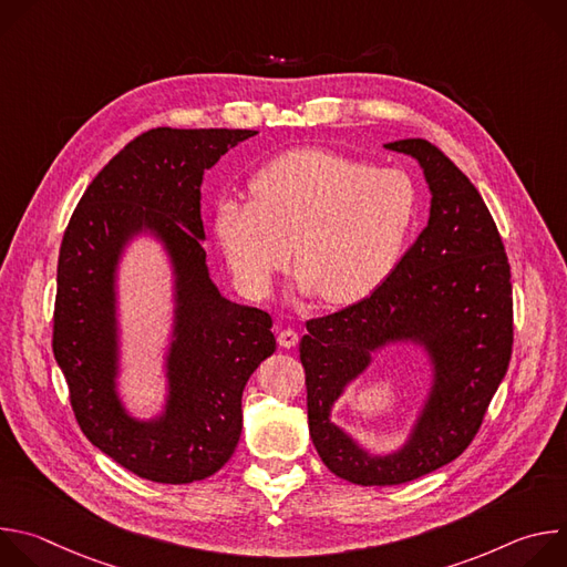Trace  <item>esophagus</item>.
I'll return each instance as SVG.
<instances>
[{
  "instance_id": "esophagus-1",
  "label": "esophagus",
  "mask_w": 567,
  "mask_h": 567,
  "mask_svg": "<svg viewBox=\"0 0 567 567\" xmlns=\"http://www.w3.org/2000/svg\"><path fill=\"white\" fill-rule=\"evenodd\" d=\"M278 346L280 348H296L298 346V332H293V330H282V332H278Z\"/></svg>"
}]
</instances>
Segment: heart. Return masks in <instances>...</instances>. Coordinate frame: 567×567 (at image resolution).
Wrapping results in <instances>:
<instances>
[{
  "label": "heart",
  "instance_id": "heart-1",
  "mask_svg": "<svg viewBox=\"0 0 567 567\" xmlns=\"http://www.w3.org/2000/svg\"><path fill=\"white\" fill-rule=\"evenodd\" d=\"M251 197L215 204L217 245L247 293L265 298L289 265L330 307L372 296L396 269L417 221V190L401 171L300 147L251 177Z\"/></svg>",
  "mask_w": 567,
  "mask_h": 567
}]
</instances>
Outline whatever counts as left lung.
<instances>
[{
  "mask_svg": "<svg viewBox=\"0 0 567 567\" xmlns=\"http://www.w3.org/2000/svg\"><path fill=\"white\" fill-rule=\"evenodd\" d=\"M383 147L413 156L424 171L429 224L372 296L307 320L300 341L311 442L332 473L363 487L411 482L462 455L514 343L509 262L480 193L426 138ZM399 342L425 350L432 388L408 442L377 456L331 422V409L379 349Z\"/></svg>",
  "mask_w": 567,
  "mask_h": 567,
  "instance_id": "1",
  "label": "left lung"
}]
</instances>
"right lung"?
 <instances>
[{
  "mask_svg": "<svg viewBox=\"0 0 567 567\" xmlns=\"http://www.w3.org/2000/svg\"><path fill=\"white\" fill-rule=\"evenodd\" d=\"M256 134L156 127L136 136L90 184L62 237L53 354L73 415L94 446L152 482H197L228 462L241 433V392L276 352L271 316L224 298L202 247L204 173ZM138 234L162 241L176 278L167 403L152 421L126 413L115 381V276Z\"/></svg>",
  "mask_w": 567,
  "mask_h": 567,
  "instance_id": "add662e5",
  "label": "right lung"
}]
</instances>
